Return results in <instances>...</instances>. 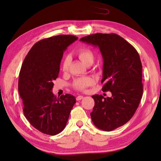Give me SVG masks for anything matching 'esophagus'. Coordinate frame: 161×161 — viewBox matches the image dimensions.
<instances>
[{
  "label": "esophagus",
  "mask_w": 161,
  "mask_h": 161,
  "mask_svg": "<svg viewBox=\"0 0 161 161\" xmlns=\"http://www.w3.org/2000/svg\"><path fill=\"white\" fill-rule=\"evenodd\" d=\"M84 98V97L83 96H78V97H77V98H76V99H77V101H80L81 99H82Z\"/></svg>",
  "instance_id": "obj_1"
}]
</instances>
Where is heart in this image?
I'll return each instance as SVG.
<instances>
[{
    "label": "heart",
    "mask_w": 161,
    "mask_h": 161,
    "mask_svg": "<svg viewBox=\"0 0 161 161\" xmlns=\"http://www.w3.org/2000/svg\"><path fill=\"white\" fill-rule=\"evenodd\" d=\"M76 55L80 60L86 65H91L94 61V54L91 50L88 48H81L76 52ZM70 59L69 57H65L62 59L61 64V69L63 72H67L69 69ZM95 81L90 77H84L75 80L73 82V87L80 91L86 90L89 86L94 85Z\"/></svg>",
    "instance_id": "b5f03b06"
}]
</instances>
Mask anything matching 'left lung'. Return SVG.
I'll return each mask as SVG.
<instances>
[{
    "instance_id": "8db88e82",
    "label": "left lung",
    "mask_w": 161,
    "mask_h": 161,
    "mask_svg": "<svg viewBox=\"0 0 161 161\" xmlns=\"http://www.w3.org/2000/svg\"><path fill=\"white\" fill-rule=\"evenodd\" d=\"M80 41L98 47L102 53L103 83L102 91L111 97L92 96L90 114L98 129L111 131L126 124L134 115L143 95L142 64L138 52L126 40L114 33H96Z\"/></svg>"
}]
</instances>
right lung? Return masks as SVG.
<instances>
[{
  "instance_id": "add662e5",
  "label": "right lung",
  "mask_w": 161,
  "mask_h": 161,
  "mask_svg": "<svg viewBox=\"0 0 161 161\" xmlns=\"http://www.w3.org/2000/svg\"><path fill=\"white\" fill-rule=\"evenodd\" d=\"M77 39L60 35L41 40L32 46L22 64L18 92L24 115L32 126L45 134L54 136L63 130L76 103L72 95L57 98L52 90L64 52Z\"/></svg>"
}]
</instances>
